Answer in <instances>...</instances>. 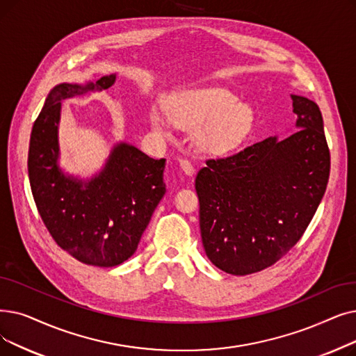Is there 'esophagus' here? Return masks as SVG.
<instances>
[{"mask_svg": "<svg viewBox=\"0 0 356 356\" xmlns=\"http://www.w3.org/2000/svg\"><path fill=\"white\" fill-rule=\"evenodd\" d=\"M179 164H180V168L183 170L184 173L189 175V176H192V175H193L195 168H193V164H192V161H189L188 159H181V160L179 161Z\"/></svg>", "mask_w": 356, "mask_h": 356, "instance_id": "34e87169", "label": "esophagus"}]
</instances>
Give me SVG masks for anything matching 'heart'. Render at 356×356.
Instances as JSON below:
<instances>
[{"label":"heart","mask_w":356,"mask_h":356,"mask_svg":"<svg viewBox=\"0 0 356 356\" xmlns=\"http://www.w3.org/2000/svg\"><path fill=\"white\" fill-rule=\"evenodd\" d=\"M167 115L176 127L195 129V143L208 152H227L243 144L252 132L254 115L249 106L222 87H197L176 92L167 100ZM154 128L164 131L167 120L151 112Z\"/></svg>","instance_id":"1"}]
</instances>
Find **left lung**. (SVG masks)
<instances>
[{"label": "left lung", "mask_w": 356, "mask_h": 356, "mask_svg": "<svg viewBox=\"0 0 356 356\" xmlns=\"http://www.w3.org/2000/svg\"><path fill=\"white\" fill-rule=\"evenodd\" d=\"M296 131L208 159L199 170L200 237L208 259L231 275L264 270L302 237L326 192L330 151L318 106L291 96Z\"/></svg>", "instance_id": "obj_1"}]
</instances>
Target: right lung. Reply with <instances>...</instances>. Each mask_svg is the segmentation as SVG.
<instances>
[{"label": "right lung", "instance_id": "obj_1", "mask_svg": "<svg viewBox=\"0 0 356 356\" xmlns=\"http://www.w3.org/2000/svg\"><path fill=\"white\" fill-rule=\"evenodd\" d=\"M116 76L86 86L59 84L33 123L29 144V180L40 218L55 243L81 264L118 266L136 250L154 209L165 193V159H151L119 144L103 172L84 183L58 167V122L63 100L106 90Z\"/></svg>", "mask_w": 356, "mask_h": 356}]
</instances>
